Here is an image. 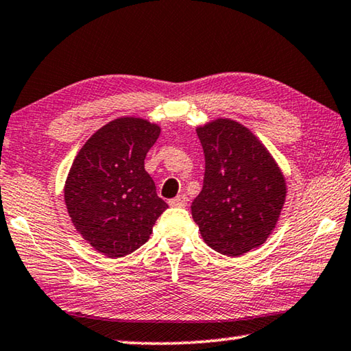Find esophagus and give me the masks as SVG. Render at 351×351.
<instances>
[{
  "instance_id": "1",
  "label": "esophagus",
  "mask_w": 351,
  "mask_h": 351,
  "mask_svg": "<svg viewBox=\"0 0 351 351\" xmlns=\"http://www.w3.org/2000/svg\"><path fill=\"white\" fill-rule=\"evenodd\" d=\"M187 197L186 195H178L176 198H173V199H170L169 201V204L171 206V207H186L187 206Z\"/></svg>"
}]
</instances>
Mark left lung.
<instances>
[{
	"label": "left lung",
	"mask_w": 351,
	"mask_h": 351,
	"mask_svg": "<svg viewBox=\"0 0 351 351\" xmlns=\"http://www.w3.org/2000/svg\"><path fill=\"white\" fill-rule=\"evenodd\" d=\"M197 134L206 171L192 217L207 246L239 257L263 245L276 228L287 182L266 147L241 123L217 119Z\"/></svg>",
	"instance_id": "1"
}]
</instances>
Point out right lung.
Segmentation results:
<instances>
[{
	"mask_svg": "<svg viewBox=\"0 0 351 351\" xmlns=\"http://www.w3.org/2000/svg\"><path fill=\"white\" fill-rule=\"evenodd\" d=\"M159 133L145 119H116L85 142L71 165L64 184L71 221L106 257H123L144 245L169 207L144 169Z\"/></svg>",
	"mask_w": 351,
	"mask_h": 351,
	"instance_id": "right-lung-1",
	"label": "right lung"
}]
</instances>
